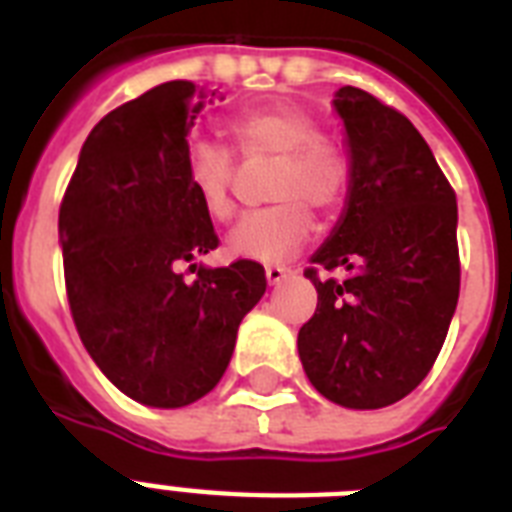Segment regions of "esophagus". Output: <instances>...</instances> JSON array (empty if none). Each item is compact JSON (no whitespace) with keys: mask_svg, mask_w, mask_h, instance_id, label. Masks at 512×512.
<instances>
[{"mask_svg":"<svg viewBox=\"0 0 512 512\" xmlns=\"http://www.w3.org/2000/svg\"><path fill=\"white\" fill-rule=\"evenodd\" d=\"M289 276V268H284V265H268L265 268V279H268V284H279V281H284Z\"/></svg>","mask_w":512,"mask_h":512,"instance_id":"obj_1","label":"esophagus"}]
</instances>
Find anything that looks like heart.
Wrapping results in <instances>:
<instances>
[{
    "label": "heart",
    "mask_w": 512,
    "mask_h": 512,
    "mask_svg": "<svg viewBox=\"0 0 512 512\" xmlns=\"http://www.w3.org/2000/svg\"><path fill=\"white\" fill-rule=\"evenodd\" d=\"M241 154L273 159L268 172L271 207L255 209L233 225L228 252L257 263H284L308 244L313 212L332 215L350 188V159L335 140L319 135V124L295 103H271L241 114L231 127ZM201 209L215 220L233 215L236 159L217 140H193L185 159Z\"/></svg>",
    "instance_id": "heart-1"
}]
</instances>
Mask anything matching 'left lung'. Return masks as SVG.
<instances>
[{"mask_svg":"<svg viewBox=\"0 0 512 512\" xmlns=\"http://www.w3.org/2000/svg\"><path fill=\"white\" fill-rule=\"evenodd\" d=\"M345 127L350 188L305 279L319 305L297 335L321 396L382 409L409 396L444 345L460 297L457 196L420 132L358 87L332 100ZM346 271L319 280L318 271Z\"/></svg>","mask_w":512,"mask_h":512,"instance_id":"obj_1","label":"left lung"}]
</instances>
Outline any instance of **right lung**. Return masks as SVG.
Returning a JSON list of instances; mask_svg holds the SVG:
<instances>
[{"instance_id":"add662e5","label":"right lung","mask_w":512,"mask_h":512,"mask_svg":"<svg viewBox=\"0 0 512 512\" xmlns=\"http://www.w3.org/2000/svg\"><path fill=\"white\" fill-rule=\"evenodd\" d=\"M204 103L207 92L177 79L114 108L84 140L60 204L76 332L124 396L156 409H180L215 388L241 319L265 295V271L252 260L193 263L217 247L185 170ZM180 264L197 279L185 282Z\"/></svg>"}]
</instances>
